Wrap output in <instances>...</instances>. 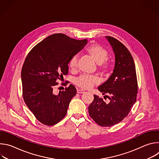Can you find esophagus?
Here are the masks:
<instances>
[{"mask_svg": "<svg viewBox=\"0 0 159 159\" xmlns=\"http://www.w3.org/2000/svg\"><path fill=\"white\" fill-rule=\"evenodd\" d=\"M77 93L78 94H84V93H85V91L82 89H77Z\"/></svg>", "mask_w": 159, "mask_h": 159, "instance_id": "esophagus-1", "label": "esophagus"}]
</instances>
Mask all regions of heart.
<instances>
[{"instance_id": "heart-1", "label": "heart", "mask_w": 159, "mask_h": 159, "mask_svg": "<svg viewBox=\"0 0 159 159\" xmlns=\"http://www.w3.org/2000/svg\"><path fill=\"white\" fill-rule=\"evenodd\" d=\"M86 53L98 63V69L102 75L108 73L111 69V63L107 58V50L99 44H92L86 49ZM69 66L72 70H75L78 66V57L74 55L69 61ZM98 78L93 75H81L74 80V84L77 86L89 89L98 83Z\"/></svg>"}]
</instances>
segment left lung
<instances>
[{"instance_id": "1", "label": "left lung", "mask_w": 159, "mask_h": 159, "mask_svg": "<svg viewBox=\"0 0 159 159\" xmlns=\"http://www.w3.org/2000/svg\"><path fill=\"white\" fill-rule=\"evenodd\" d=\"M115 54V65L112 75L98 87L109 99L106 103L102 98L94 96L89 106L90 118L101 126H111L120 123L129 112L137 101L138 83L133 58L123 44L116 38L106 36Z\"/></svg>"}]
</instances>
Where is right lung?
Here are the masks:
<instances>
[{
    "instance_id": "right-lung-1",
    "label": "right lung",
    "mask_w": 159,
    "mask_h": 159,
    "mask_svg": "<svg viewBox=\"0 0 159 159\" xmlns=\"http://www.w3.org/2000/svg\"><path fill=\"white\" fill-rule=\"evenodd\" d=\"M87 42L86 39L77 40L62 33L53 34L38 43L28 54L21 70L22 96L42 124L52 126L65 116L77 93L76 88L70 84L58 94L53 89L69 72V60Z\"/></svg>"
}]
</instances>
